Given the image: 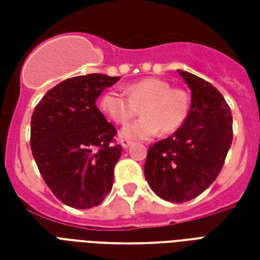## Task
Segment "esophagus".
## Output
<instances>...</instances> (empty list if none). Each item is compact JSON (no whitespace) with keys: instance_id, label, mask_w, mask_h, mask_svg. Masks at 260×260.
I'll list each match as a JSON object with an SVG mask.
<instances>
[{"instance_id":"obj_1","label":"esophagus","mask_w":260,"mask_h":260,"mask_svg":"<svg viewBox=\"0 0 260 260\" xmlns=\"http://www.w3.org/2000/svg\"><path fill=\"white\" fill-rule=\"evenodd\" d=\"M119 143H121V146L124 147V149H126V147H129L131 145H132V142L128 141V139H121V141H119Z\"/></svg>"}]
</instances>
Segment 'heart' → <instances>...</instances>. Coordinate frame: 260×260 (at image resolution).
I'll use <instances>...</instances> for the list:
<instances>
[{
    "label": "heart",
    "instance_id": "obj_1",
    "mask_svg": "<svg viewBox=\"0 0 260 260\" xmlns=\"http://www.w3.org/2000/svg\"><path fill=\"white\" fill-rule=\"evenodd\" d=\"M142 118L124 126L122 139H150L163 131L174 134L185 125L191 114V96L182 89L173 87L160 78H145L126 86L125 93L107 90L99 100V108L115 124H126L141 107Z\"/></svg>",
    "mask_w": 260,
    "mask_h": 260
}]
</instances>
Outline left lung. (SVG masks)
I'll list each match as a JSON object with an SVG mask.
<instances>
[{
  "label": "left lung",
  "mask_w": 260,
  "mask_h": 260,
  "mask_svg": "<svg viewBox=\"0 0 260 260\" xmlns=\"http://www.w3.org/2000/svg\"><path fill=\"white\" fill-rule=\"evenodd\" d=\"M178 74L191 89L189 118L149 147L145 163L149 186L173 203L191 201L212 185L233 142V115L223 94L196 75Z\"/></svg>",
  "instance_id": "1"
}]
</instances>
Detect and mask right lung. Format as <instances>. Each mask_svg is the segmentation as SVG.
Returning <instances> with one entry per match:
<instances>
[{"label": "right lung", "mask_w": 260, "mask_h": 260, "mask_svg": "<svg viewBox=\"0 0 260 260\" xmlns=\"http://www.w3.org/2000/svg\"><path fill=\"white\" fill-rule=\"evenodd\" d=\"M118 76L89 74L61 82L44 94L30 122L39 171L59 201L75 209L100 205L110 193L121 145L117 129L97 108V97Z\"/></svg>", "instance_id": "obj_1"}]
</instances>
